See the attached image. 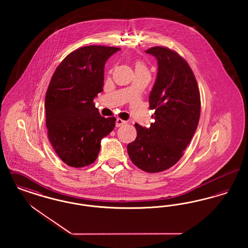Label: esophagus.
<instances>
[{"label": "esophagus", "mask_w": 248, "mask_h": 248, "mask_svg": "<svg viewBox=\"0 0 248 248\" xmlns=\"http://www.w3.org/2000/svg\"><path fill=\"white\" fill-rule=\"evenodd\" d=\"M126 124V122L124 121V120H122V119L117 118V120H116V127H120V126H122L123 124Z\"/></svg>", "instance_id": "34e87169"}]
</instances>
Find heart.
<instances>
[{
    "label": "heart",
    "mask_w": 248,
    "mask_h": 248,
    "mask_svg": "<svg viewBox=\"0 0 248 248\" xmlns=\"http://www.w3.org/2000/svg\"><path fill=\"white\" fill-rule=\"evenodd\" d=\"M139 70H147L145 64L142 63L141 61L136 62V71H139Z\"/></svg>",
    "instance_id": "1"
}]
</instances>
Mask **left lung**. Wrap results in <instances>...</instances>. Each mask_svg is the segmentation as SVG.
I'll return each mask as SVG.
<instances>
[{"label":"left lung","mask_w":248,"mask_h":248,"mask_svg":"<svg viewBox=\"0 0 248 248\" xmlns=\"http://www.w3.org/2000/svg\"><path fill=\"white\" fill-rule=\"evenodd\" d=\"M146 53L158 62L149 99L155 121L150 128L135 124L138 135L127 145V152L136 166L148 173H158L177 164L197 129L200 91L188 62L176 51L154 46Z\"/></svg>","instance_id":"obj_1"}]
</instances>
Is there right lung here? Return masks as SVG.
Segmentation results:
<instances>
[{"mask_svg":"<svg viewBox=\"0 0 248 248\" xmlns=\"http://www.w3.org/2000/svg\"><path fill=\"white\" fill-rule=\"evenodd\" d=\"M118 47L87 46L61 61L46 94L48 139L59 158L71 167L93 164L101 140L115 126V117H102L94 98L103 91L104 66Z\"/></svg>","mask_w":248,"mask_h":248,"instance_id":"add662e5","label":"right lung"}]
</instances>
